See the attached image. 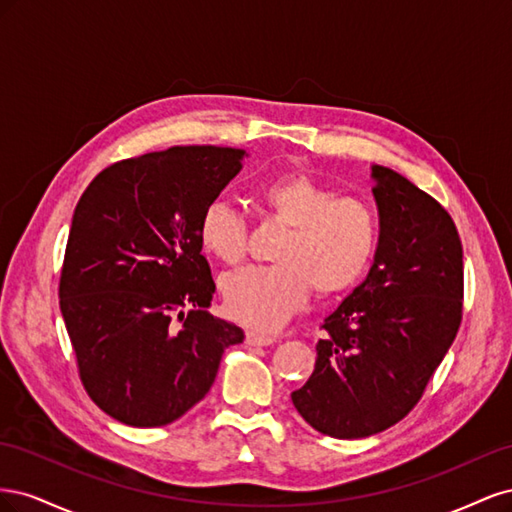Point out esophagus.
Segmentation results:
<instances>
[{"label":"esophagus","mask_w":512,"mask_h":512,"mask_svg":"<svg viewBox=\"0 0 512 512\" xmlns=\"http://www.w3.org/2000/svg\"><path fill=\"white\" fill-rule=\"evenodd\" d=\"M245 342L250 346H271L275 339L267 333H260V331H254V329H247L245 331Z\"/></svg>","instance_id":"esophagus-1"}]
</instances>
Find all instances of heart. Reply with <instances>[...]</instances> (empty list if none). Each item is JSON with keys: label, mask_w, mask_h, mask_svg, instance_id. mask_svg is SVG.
I'll list each match as a JSON object with an SVG mask.
<instances>
[{"label": "heart", "mask_w": 512, "mask_h": 512, "mask_svg": "<svg viewBox=\"0 0 512 512\" xmlns=\"http://www.w3.org/2000/svg\"><path fill=\"white\" fill-rule=\"evenodd\" d=\"M256 198L269 220L288 228L271 267H245L222 280L230 318L275 329L312 297H337L361 282L378 247V218L367 200L335 196L316 179L290 173L258 185ZM196 237L205 254L237 265L247 252L243 213L215 200L200 213Z\"/></svg>", "instance_id": "obj_1"}]
</instances>
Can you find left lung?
Instances as JSON below:
<instances>
[{"label": "left lung", "mask_w": 512, "mask_h": 512, "mask_svg": "<svg viewBox=\"0 0 512 512\" xmlns=\"http://www.w3.org/2000/svg\"><path fill=\"white\" fill-rule=\"evenodd\" d=\"M380 239L367 280L324 320L314 374L292 404L324 436L356 440L399 423L423 397L463 316V250L448 211L371 166Z\"/></svg>", "instance_id": "8db88e82"}]
</instances>
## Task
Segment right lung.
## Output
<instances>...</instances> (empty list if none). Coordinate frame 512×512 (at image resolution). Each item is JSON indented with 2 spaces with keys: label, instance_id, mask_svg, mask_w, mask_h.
<instances>
[{
  "label": "right lung",
  "instance_id": "1",
  "mask_svg": "<svg viewBox=\"0 0 512 512\" xmlns=\"http://www.w3.org/2000/svg\"><path fill=\"white\" fill-rule=\"evenodd\" d=\"M243 156L192 145L121 160L74 209L59 307L87 395L119 423L177 421L243 342L237 324L207 312L215 282L196 237Z\"/></svg>",
  "mask_w": 512,
  "mask_h": 512
}]
</instances>
